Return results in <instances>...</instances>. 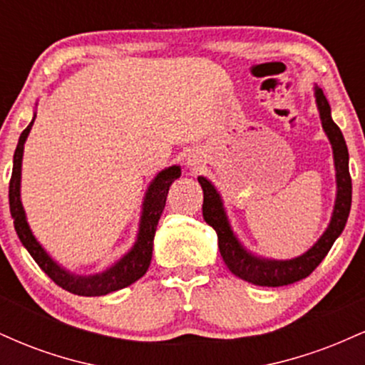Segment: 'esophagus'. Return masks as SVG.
<instances>
[{
  "mask_svg": "<svg viewBox=\"0 0 365 365\" xmlns=\"http://www.w3.org/2000/svg\"><path fill=\"white\" fill-rule=\"evenodd\" d=\"M188 166H195L197 165V161H195V159H190V158H188Z\"/></svg>",
  "mask_w": 365,
  "mask_h": 365,
  "instance_id": "1",
  "label": "esophagus"
}]
</instances>
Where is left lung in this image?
Returning a JSON list of instances; mask_svg holds the SVG:
<instances>
[{"mask_svg": "<svg viewBox=\"0 0 365 365\" xmlns=\"http://www.w3.org/2000/svg\"><path fill=\"white\" fill-rule=\"evenodd\" d=\"M314 94H316V104L317 110H319L322 128H324L331 142V148H333L334 170H336V200H334L333 216H331L328 228L307 252L295 259H288V261L264 259L249 252L233 233L223 207V200H221V195L217 194L215 185L207 178H197L204 192V221L216 230L217 247H220L225 264L238 278L259 284V287H283V284H290L307 278L326 257L334 240L341 235L350 215L351 178L349 171V149H346L341 130L331 118V108L324 92L319 87H316Z\"/></svg>", "mask_w": 365, "mask_h": 365, "instance_id": "left-lung-1", "label": "left lung"}]
</instances>
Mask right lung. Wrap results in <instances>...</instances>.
I'll use <instances>...</instances> for the list:
<instances>
[{"mask_svg":"<svg viewBox=\"0 0 365 365\" xmlns=\"http://www.w3.org/2000/svg\"><path fill=\"white\" fill-rule=\"evenodd\" d=\"M34 120H32L31 123H29V127L20 133L19 144H16L14 154V171H11L10 178V190H8V197H10V212L11 217H14L15 232L16 235H19L20 242H22V245L29 250V254L34 257V261L39 264L41 269H43L58 287H61L63 290L70 293H75V295L101 297L135 283L137 279L145 274V271H148L150 264V259H153L154 233H156L158 221L159 217H161L163 209H165L170 185L182 175L180 166H170V168L159 171L156 178L150 182L148 192H145L144 204H142V216L139 223V233H137V240L132 249H130L118 262H115L111 267H108L106 271L98 274L81 276L70 273V271L61 267L56 261H53L51 255L46 252L44 247L36 240L34 235H32V230L27 223V217H25L22 200H20L24 144L25 140H27V135L29 132H31L32 125H34Z\"/></svg>","mask_w":365,"mask_h":365,"instance_id":"right-lung-1","label":"right lung"}]
</instances>
